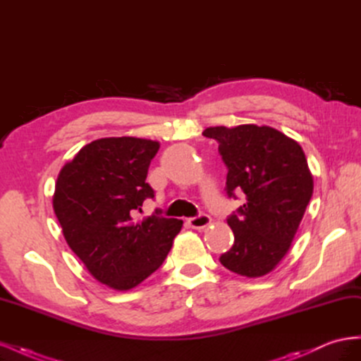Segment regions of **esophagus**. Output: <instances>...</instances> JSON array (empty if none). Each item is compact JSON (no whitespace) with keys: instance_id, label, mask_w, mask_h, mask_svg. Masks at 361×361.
Wrapping results in <instances>:
<instances>
[{"instance_id":"34e87169","label":"esophagus","mask_w":361,"mask_h":361,"mask_svg":"<svg viewBox=\"0 0 361 361\" xmlns=\"http://www.w3.org/2000/svg\"><path fill=\"white\" fill-rule=\"evenodd\" d=\"M190 227L192 228H197V231H202V228H206L207 226L211 224V216L206 215V214H200L197 216H192L188 220Z\"/></svg>"}]
</instances>
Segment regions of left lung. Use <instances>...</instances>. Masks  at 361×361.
Returning <instances> with one entry per match:
<instances>
[{"instance_id":"1","label":"left lung","mask_w":361,"mask_h":361,"mask_svg":"<svg viewBox=\"0 0 361 361\" xmlns=\"http://www.w3.org/2000/svg\"><path fill=\"white\" fill-rule=\"evenodd\" d=\"M227 167L226 191L245 194L227 218L235 235L220 262L243 277L267 276L286 256L313 194V176L297 141L269 126L206 128Z\"/></svg>"}]
</instances>
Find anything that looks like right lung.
<instances>
[{
	"mask_svg": "<svg viewBox=\"0 0 361 361\" xmlns=\"http://www.w3.org/2000/svg\"><path fill=\"white\" fill-rule=\"evenodd\" d=\"M158 141L99 138L64 164L52 204L64 239L90 274L116 290H129L166 260L183 221L155 211L137 212L154 190L146 182Z\"/></svg>",
	"mask_w": 361,
	"mask_h": 361,
	"instance_id": "right-lung-1",
	"label": "right lung"
}]
</instances>
